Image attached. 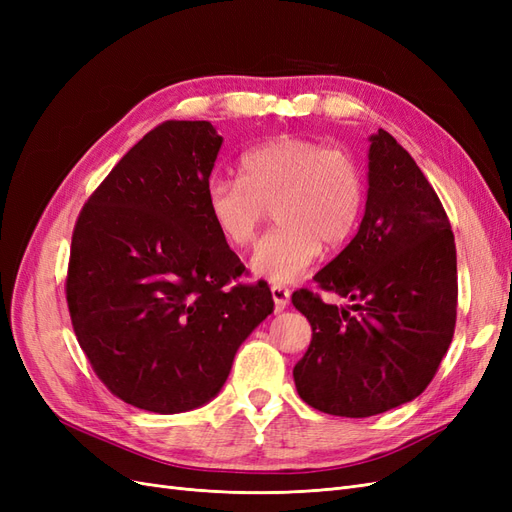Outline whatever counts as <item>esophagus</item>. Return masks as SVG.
<instances>
[{
  "label": "esophagus",
  "mask_w": 512,
  "mask_h": 512,
  "mask_svg": "<svg viewBox=\"0 0 512 512\" xmlns=\"http://www.w3.org/2000/svg\"><path fill=\"white\" fill-rule=\"evenodd\" d=\"M271 297L275 301V312H282V309H286V305L290 301V290L286 286L273 284L271 286Z\"/></svg>",
  "instance_id": "obj_1"
}]
</instances>
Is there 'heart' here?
<instances>
[{
  "mask_svg": "<svg viewBox=\"0 0 512 512\" xmlns=\"http://www.w3.org/2000/svg\"><path fill=\"white\" fill-rule=\"evenodd\" d=\"M365 185L350 153L299 136L245 151L239 177L207 183V211L232 247H247L275 207L280 228L256 245L250 267L273 284L299 280L327 247L344 245L361 220Z\"/></svg>",
  "mask_w": 512,
  "mask_h": 512,
  "instance_id": "heart-1",
  "label": "heart"
}]
</instances>
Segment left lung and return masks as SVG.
I'll use <instances>...</instances> for the list:
<instances>
[{
    "mask_svg": "<svg viewBox=\"0 0 512 512\" xmlns=\"http://www.w3.org/2000/svg\"><path fill=\"white\" fill-rule=\"evenodd\" d=\"M369 190L354 239L314 275L324 303L292 292L312 342L292 376L320 412L365 418L421 395L436 376L457 320V252L431 183L395 138H369Z\"/></svg>",
    "mask_w": 512,
    "mask_h": 512,
    "instance_id": "left-lung-1",
    "label": "left lung"
}]
</instances>
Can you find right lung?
<instances>
[{
  "mask_svg": "<svg viewBox=\"0 0 512 512\" xmlns=\"http://www.w3.org/2000/svg\"><path fill=\"white\" fill-rule=\"evenodd\" d=\"M222 147L209 121H164L89 196L72 232L66 299L76 339L126 404L177 414L207 404L273 312L267 282L215 230L207 183Z\"/></svg>",
  "mask_w": 512,
  "mask_h": 512,
  "instance_id": "right-lung-1",
  "label": "right lung"
}]
</instances>
